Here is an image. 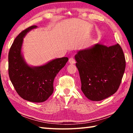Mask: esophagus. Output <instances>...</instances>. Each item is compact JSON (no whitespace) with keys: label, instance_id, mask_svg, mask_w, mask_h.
Instances as JSON below:
<instances>
[{"label":"esophagus","instance_id":"34e87169","mask_svg":"<svg viewBox=\"0 0 133 133\" xmlns=\"http://www.w3.org/2000/svg\"><path fill=\"white\" fill-rule=\"evenodd\" d=\"M69 63H70V64H75L76 63V61H75V58H73V57H71V58H69Z\"/></svg>","mask_w":133,"mask_h":133}]
</instances>
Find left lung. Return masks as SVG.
Segmentation results:
<instances>
[{
  "mask_svg": "<svg viewBox=\"0 0 133 133\" xmlns=\"http://www.w3.org/2000/svg\"><path fill=\"white\" fill-rule=\"evenodd\" d=\"M75 59L81 89L89 100H104L117 91L125 68V56L120 44L107 47L96 44L78 51Z\"/></svg>",
  "mask_w": 133,
  "mask_h": 133,
  "instance_id": "1",
  "label": "left lung"
}]
</instances>
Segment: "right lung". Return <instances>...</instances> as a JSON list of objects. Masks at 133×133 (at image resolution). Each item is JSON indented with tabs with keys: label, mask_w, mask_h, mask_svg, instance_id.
I'll list each match as a JSON object with an SVG mask.
<instances>
[{
	"label": "right lung",
	"mask_w": 133,
	"mask_h": 133,
	"mask_svg": "<svg viewBox=\"0 0 133 133\" xmlns=\"http://www.w3.org/2000/svg\"><path fill=\"white\" fill-rule=\"evenodd\" d=\"M36 28V26L29 27L16 37L9 52L8 71L13 87L22 98L41 103L52 94L54 79L69 58H56L39 67L29 66L22 55V45L26 33Z\"/></svg>",
	"instance_id": "obj_1"
}]
</instances>
